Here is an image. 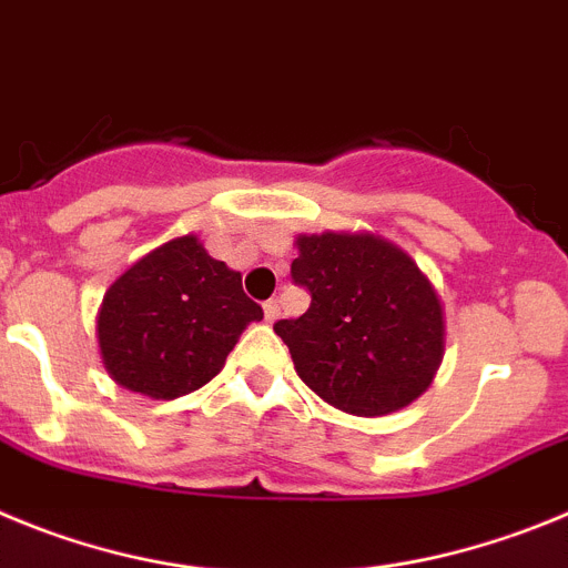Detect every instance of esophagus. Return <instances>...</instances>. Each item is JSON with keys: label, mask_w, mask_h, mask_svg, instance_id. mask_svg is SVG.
<instances>
[{"label": "esophagus", "mask_w": 568, "mask_h": 568, "mask_svg": "<svg viewBox=\"0 0 568 568\" xmlns=\"http://www.w3.org/2000/svg\"><path fill=\"white\" fill-rule=\"evenodd\" d=\"M263 314H265V322H274L280 316V303L277 300H268V303L263 305Z\"/></svg>", "instance_id": "1"}]
</instances>
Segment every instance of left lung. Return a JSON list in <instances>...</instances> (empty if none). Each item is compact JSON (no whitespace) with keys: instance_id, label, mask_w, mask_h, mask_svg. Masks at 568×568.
I'll use <instances>...</instances> for the list:
<instances>
[{"instance_id":"1","label":"left lung","mask_w":568,"mask_h":568,"mask_svg":"<svg viewBox=\"0 0 568 568\" xmlns=\"http://www.w3.org/2000/svg\"><path fill=\"white\" fill-rule=\"evenodd\" d=\"M291 280L311 308L280 320L300 379L336 410L387 416L430 387L444 356V311L413 257L376 234L296 237Z\"/></svg>"}]
</instances>
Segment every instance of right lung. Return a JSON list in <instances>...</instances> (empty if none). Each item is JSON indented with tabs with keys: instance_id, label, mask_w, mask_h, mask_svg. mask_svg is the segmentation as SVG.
I'll use <instances>...</instances> for the list:
<instances>
[{
	"instance_id": "right-lung-1",
	"label": "right lung",
	"mask_w": 568,
	"mask_h": 568,
	"mask_svg": "<svg viewBox=\"0 0 568 568\" xmlns=\"http://www.w3.org/2000/svg\"><path fill=\"white\" fill-rule=\"evenodd\" d=\"M257 320L263 308L246 296L240 272L186 234L138 260L106 288L101 359L126 390L186 396L221 373L240 334Z\"/></svg>"
}]
</instances>
